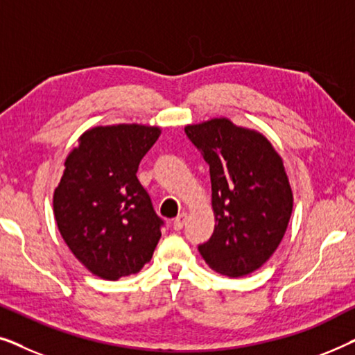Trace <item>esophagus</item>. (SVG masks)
Here are the masks:
<instances>
[{
  "mask_svg": "<svg viewBox=\"0 0 355 355\" xmlns=\"http://www.w3.org/2000/svg\"><path fill=\"white\" fill-rule=\"evenodd\" d=\"M186 220H187V213H179V215L176 216V220L173 221V227L176 231H181L182 227H184V225H186Z\"/></svg>",
  "mask_w": 355,
  "mask_h": 355,
  "instance_id": "1",
  "label": "esophagus"
}]
</instances>
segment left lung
<instances>
[{"mask_svg": "<svg viewBox=\"0 0 355 355\" xmlns=\"http://www.w3.org/2000/svg\"><path fill=\"white\" fill-rule=\"evenodd\" d=\"M184 130L210 166L216 225L198 252L221 275L254 273L278 249L293 213L283 159L265 135L226 118Z\"/></svg>", "mask_w": 355, "mask_h": 355, "instance_id": "8db88e82", "label": "left lung"}]
</instances>
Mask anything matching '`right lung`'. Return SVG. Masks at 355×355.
<instances>
[{
    "mask_svg": "<svg viewBox=\"0 0 355 355\" xmlns=\"http://www.w3.org/2000/svg\"><path fill=\"white\" fill-rule=\"evenodd\" d=\"M159 132L142 124L98 125L66 158L53 196L58 230L76 259L103 279L139 273L162 237L163 220L137 179Z\"/></svg>",
    "mask_w": 355,
    "mask_h": 355,
    "instance_id": "add662e5",
    "label": "right lung"
}]
</instances>
